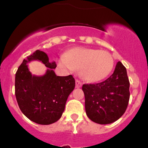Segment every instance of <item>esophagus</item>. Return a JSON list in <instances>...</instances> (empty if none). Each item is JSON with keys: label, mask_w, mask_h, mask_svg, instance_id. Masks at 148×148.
Listing matches in <instances>:
<instances>
[{"label": "esophagus", "mask_w": 148, "mask_h": 148, "mask_svg": "<svg viewBox=\"0 0 148 148\" xmlns=\"http://www.w3.org/2000/svg\"><path fill=\"white\" fill-rule=\"evenodd\" d=\"M82 85V83L81 81L79 80H76V87L77 88H79L81 87Z\"/></svg>", "instance_id": "esophagus-1"}]
</instances>
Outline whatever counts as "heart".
<instances>
[{
    "instance_id": "b5f03b06",
    "label": "heart",
    "mask_w": 148,
    "mask_h": 148,
    "mask_svg": "<svg viewBox=\"0 0 148 148\" xmlns=\"http://www.w3.org/2000/svg\"><path fill=\"white\" fill-rule=\"evenodd\" d=\"M58 64L66 71L79 69V76L84 81L95 83L110 75L114 68V61L111 53L106 51L76 47L61 57Z\"/></svg>"
}]
</instances>
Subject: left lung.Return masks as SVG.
<instances>
[{"mask_svg": "<svg viewBox=\"0 0 148 148\" xmlns=\"http://www.w3.org/2000/svg\"><path fill=\"white\" fill-rule=\"evenodd\" d=\"M87 117L100 125L112 123L120 119L127 107L130 82L126 68L117 62L114 73L105 81L82 86Z\"/></svg>", "mask_w": 148, "mask_h": 148, "instance_id": "left-lung-1", "label": "left lung"}]
</instances>
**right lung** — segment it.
<instances>
[{"label":"right lung","mask_w":148,"mask_h":148,"mask_svg":"<svg viewBox=\"0 0 148 148\" xmlns=\"http://www.w3.org/2000/svg\"><path fill=\"white\" fill-rule=\"evenodd\" d=\"M41 60L48 69L43 76L32 75L27 67L31 60ZM54 62H49L45 52L36 50L19 66L15 78V95L19 108L30 120L39 125H50L61 118L67 98L75 86L72 75L55 74Z\"/></svg>","instance_id":"right-lung-1"}]
</instances>
